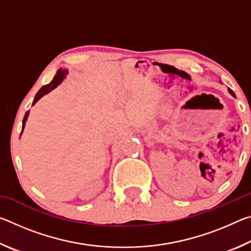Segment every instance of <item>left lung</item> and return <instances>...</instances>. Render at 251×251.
<instances>
[{
	"mask_svg": "<svg viewBox=\"0 0 251 251\" xmlns=\"http://www.w3.org/2000/svg\"><path fill=\"white\" fill-rule=\"evenodd\" d=\"M228 91H229V93H230V94H231L233 97H236V96H235V94H233V92H232L231 90H228Z\"/></svg>",
	"mask_w": 251,
	"mask_h": 251,
	"instance_id": "8db88e82",
	"label": "left lung"
}]
</instances>
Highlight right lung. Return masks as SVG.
Instances as JSON below:
<instances>
[{
    "label": "right lung",
    "instance_id": "add662e5",
    "mask_svg": "<svg viewBox=\"0 0 251 251\" xmlns=\"http://www.w3.org/2000/svg\"><path fill=\"white\" fill-rule=\"evenodd\" d=\"M66 74H67V71H66V70L59 69V70L57 71L56 75L54 76V78H53L52 82H50V83L48 84V85H44V86L42 87L39 92H37V94L35 95V99H34V100H33V105L35 104L36 101L39 100L42 96H44L45 94H48V93H50V91H53L55 87H57V85L61 84L62 80L64 79ZM27 117H28V112L25 113V115H24V118H23V125H22V130H23L24 126H25V123H26Z\"/></svg>",
    "mask_w": 251,
    "mask_h": 251
}]
</instances>
